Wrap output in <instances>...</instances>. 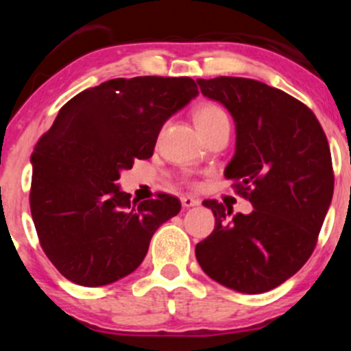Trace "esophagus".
<instances>
[{
	"instance_id": "esophagus-1",
	"label": "esophagus",
	"mask_w": 351,
	"mask_h": 351,
	"mask_svg": "<svg viewBox=\"0 0 351 351\" xmlns=\"http://www.w3.org/2000/svg\"><path fill=\"white\" fill-rule=\"evenodd\" d=\"M198 204H200V200H198V198H195V197H192V195H183L182 197V205H183V207H186V208L197 207Z\"/></svg>"
}]
</instances>
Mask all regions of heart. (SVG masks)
I'll use <instances>...</instances> for the list:
<instances>
[{"instance_id":"heart-1","label":"heart","mask_w":351,"mask_h":351,"mask_svg":"<svg viewBox=\"0 0 351 351\" xmlns=\"http://www.w3.org/2000/svg\"><path fill=\"white\" fill-rule=\"evenodd\" d=\"M226 112L221 107L214 104H202L193 110V120H195V125L197 129H205V127L212 125L214 122L217 120L226 119Z\"/></svg>"}]
</instances>
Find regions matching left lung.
Segmentation results:
<instances>
[{
    "instance_id": "1",
    "label": "left lung",
    "mask_w": 351,
    "mask_h": 351,
    "mask_svg": "<svg viewBox=\"0 0 351 351\" xmlns=\"http://www.w3.org/2000/svg\"><path fill=\"white\" fill-rule=\"evenodd\" d=\"M204 97L228 108L236 151L226 166L250 214L205 200L215 228L195 247L202 270L241 293H263L302 268L331 205V153L313 112L261 81L221 76L197 80Z\"/></svg>"
}]
</instances>
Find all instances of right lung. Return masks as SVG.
<instances>
[{
  "mask_svg": "<svg viewBox=\"0 0 351 351\" xmlns=\"http://www.w3.org/2000/svg\"><path fill=\"white\" fill-rule=\"evenodd\" d=\"M198 95L190 77H117L59 110L32 154L30 210L42 250L67 280L113 284L146 256L159 226L182 208L176 197L137 204L120 189L134 159L153 156L166 120Z\"/></svg>",
  "mask_w": 351,
  "mask_h": 351,
  "instance_id": "add662e5",
  "label": "right lung"
}]
</instances>
